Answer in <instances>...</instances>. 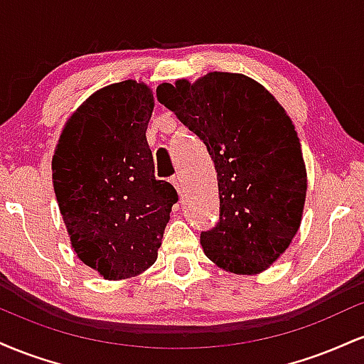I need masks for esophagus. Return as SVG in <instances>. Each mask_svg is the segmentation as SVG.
I'll return each mask as SVG.
<instances>
[{"instance_id": "34e87169", "label": "esophagus", "mask_w": 364, "mask_h": 364, "mask_svg": "<svg viewBox=\"0 0 364 364\" xmlns=\"http://www.w3.org/2000/svg\"><path fill=\"white\" fill-rule=\"evenodd\" d=\"M171 183H173L174 188H176L178 193L181 195V191H183V178H181V174H174V176L171 178Z\"/></svg>"}]
</instances>
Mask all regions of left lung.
<instances>
[{
	"instance_id": "8db88e82",
	"label": "left lung",
	"mask_w": 364,
	"mask_h": 364,
	"mask_svg": "<svg viewBox=\"0 0 364 364\" xmlns=\"http://www.w3.org/2000/svg\"><path fill=\"white\" fill-rule=\"evenodd\" d=\"M157 101L205 144L219 186V223L203 252L232 274H260L301 224L306 168L294 124L265 87L241 73L157 87Z\"/></svg>"
}]
</instances>
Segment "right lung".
<instances>
[{"label":"right lung","instance_id":"1","mask_svg":"<svg viewBox=\"0 0 364 364\" xmlns=\"http://www.w3.org/2000/svg\"><path fill=\"white\" fill-rule=\"evenodd\" d=\"M152 111L145 83H112L70 116L54 150V193L75 253L109 281L157 260L178 202L174 186L154 176L145 136Z\"/></svg>","mask_w":364,"mask_h":364}]
</instances>
